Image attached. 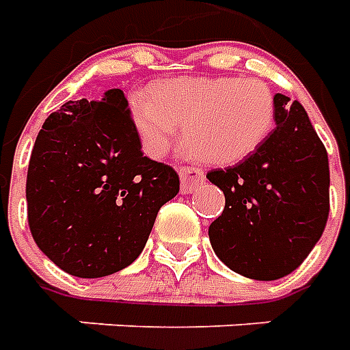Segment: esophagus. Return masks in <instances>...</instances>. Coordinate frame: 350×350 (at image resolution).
Here are the masks:
<instances>
[{
	"label": "esophagus",
	"instance_id": "esophagus-1",
	"mask_svg": "<svg viewBox=\"0 0 350 350\" xmlns=\"http://www.w3.org/2000/svg\"><path fill=\"white\" fill-rule=\"evenodd\" d=\"M180 180H182V193L189 195L198 183L204 182V172L195 167H182L180 168Z\"/></svg>",
	"mask_w": 350,
	"mask_h": 350
}]
</instances>
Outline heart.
<instances>
[{
	"label": "heart",
	"mask_w": 350,
	"mask_h": 350,
	"mask_svg": "<svg viewBox=\"0 0 350 350\" xmlns=\"http://www.w3.org/2000/svg\"><path fill=\"white\" fill-rule=\"evenodd\" d=\"M131 114L148 155L161 157L183 127L191 152L208 163L230 165L268 137L275 100L257 79H176L153 88L152 97H137Z\"/></svg>",
	"instance_id": "heart-1"
}]
</instances>
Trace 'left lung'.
<instances>
[{
    "mask_svg": "<svg viewBox=\"0 0 350 350\" xmlns=\"http://www.w3.org/2000/svg\"><path fill=\"white\" fill-rule=\"evenodd\" d=\"M275 129L234 167L206 178L225 195L208 234L232 271L273 281L315 247L330 212L328 153L298 100L275 93Z\"/></svg>",
    "mask_w": 350,
    "mask_h": 350,
    "instance_id": "8db88e82",
    "label": "left lung"
}]
</instances>
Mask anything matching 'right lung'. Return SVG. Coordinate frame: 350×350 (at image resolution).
Masks as SVG:
<instances>
[{
    "label": "right lung",
    "mask_w": 350,
    "mask_h": 350,
    "mask_svg": "<svg viewBox=\"0 0 350 350\" xmlns=\"http://www.w3.org/2000/svg\"><path fill=\"white\" fill-rule=\"evenodd\" d=\"M180 191L174 168L146 157L122 90L67 100L44 120L27 168L37 247L77 278H105L144 250L157 212Z\"/></svg>",
    "instance_id": "obj_1"
}]
</instances>
